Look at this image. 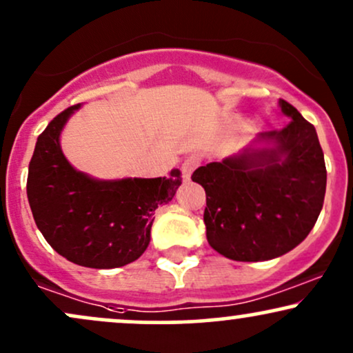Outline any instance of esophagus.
<instances>
[{
    "label": "esophagus",
    "mask_w": 353,
    "mask_h": 353,
    "mask_svg": "<svg viewBox=\"0 0 353 353\" xmlns=\"http://www.w3.org/2000/svg\"><path fill=\"white\" fill-rule=\"evenodd\" d=\"M199 164H201V158H199L197 154L189 156V158L185 159L184 163H182L181 171H182V177H184V181H189L190 179V176H192L194 169L197 168Z\"/></svg>",
    "instance_id": "obj_1"
}]
</instances>
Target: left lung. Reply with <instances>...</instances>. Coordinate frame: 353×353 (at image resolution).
Returning a JSON list of instances; mask_svg holds the SVG:
<instances>
[{
    "label": "left lung",
    "instance_id": "left-lung-1",
    "mask_svg": "<svg viewBox=\"0 0 353 353\" xmlns=\"http://www.w3.org/2000/svg\"><path fill=\"white\" fill-rule=\"evenodd\" d=\"M291 121L260 133L236 154L195 169L205 189L203 223L215 252L235 261H266L296 248L319 217L325 163L316 128L279 100Z\"/></svg>",
    "mask_w": 353,
    "mask_h": 353
}]
</instances>
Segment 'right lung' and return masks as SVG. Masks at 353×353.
<instances>
[{
	"mask_svg": "<svg viewBox=\"0 0 353 353\" xmlns=\"http://www.w3.org/2000/svg\"><path fill=\"white\" fill-rule=\"evenodd\" d=\"M80 107L63 110L37 138L28 201L37 228L59 254L87 268H120L148 248L154 210L172 201L181 171L154 179H97L77 171L63 156L61 134Z\"/></svg>",
	"mask_w": 353,
	"mask_h": 353,
	"instance_id": "1",
	"label": "right lung"
}]
</instances>
